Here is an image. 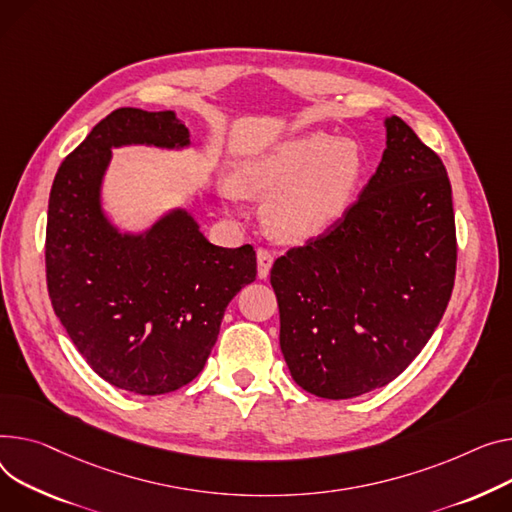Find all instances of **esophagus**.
Wrapping results in <instances>:
<instances>
[{
  "instance_id": "esophagus-1",
  "label": "esophagus",
  "mask_w": 512,
  "mask_h": 512,
  "mask_svg": "<svg viewBox=\"0 0 512 512\" xmlns=\"http://www.w3.org/2000/svg\"><path fill=\"white\" fill-rule=\"evenodd\" d=\"M274 265V253L267 251V249H257V276L261 280H265L269 276V269Z\"/></svg>"
}]
</instances>
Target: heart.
<instances>
[{"label": "heart", "instance_id": "b5f03b06", "mask_svg": "<svg viewBox=\"0 0 512 512\" xmlns=\"http://www.w3.org/2000/svg\"><path fill=\"white\" fill-rule=\"evenodd\" d=\"M362 170L364 156L354 140L313 131L243 162L232 187L243 195H267V230L284 243H304L342 218Z\"/></svg>", "mask_w": 512, "mask_h": 512}]
</instances>
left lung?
<instances>
[{
    "label": "left lung",
    "instance_id": "obj_1",
    "mask_svg": "<svg viewBox=\"0 0 512 512\" xmlns=\"http://www.w3.org/2000/svg\"><path fill=\"white\" fill-rule=\"evenodd\" d=\"M356 203L271 267L280 348L317 397L385 387L422 352L449 304L457 236L442 160L399 117Z\"/></svg>",
    "mask_w": 512,
    "mask_h": 512
}]
</instances>
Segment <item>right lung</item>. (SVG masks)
Listing matches in <instances>:
<instances>
[{
	"mask_svg": "<svg viewBox=\"0 0 512 512\" xmlns=\"http://www.w3.org/2000/svg\"><path fill=\"white\" fill-rule=\"evenodd\" d=\"M179 150L189 129L173 111L117 109L86 135L55 175L47 216V288L74 346L107 383L162 395L206 364L228 302L257 276L251 245H212L175 208L144 232H121L100 189L113 148Z\"/></svg>",
	"mask_w": 512,
	"mask_h": 512,
	"instance_id": "right-lung-1",
	"label": "right lung"
}]
</instances>
